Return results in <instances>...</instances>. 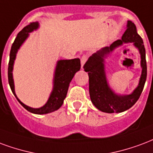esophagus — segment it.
<instances>
[{
    "label": "esophagus",
    "instance_id": "esophagus-1",
    "mask_svg": "<svg viewBox=\"0 0 153 153\" xmlns=\"http://www.w3.org/2000/svg\"><path fill=\"white\" fill-rule=\"evenodd\" d=\"M87 60H88V56L87 55H82V57H81V65H82V68L83 65L85 64V62H87Z\"/></svg>",
    "mask_w": 153,
    "mask_h": 153
}]
</instances>
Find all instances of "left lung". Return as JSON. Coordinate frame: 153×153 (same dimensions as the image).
I'll return each instance as SVG.
<instances>
[{"label": "left lung", "mask_w": 153, "mask_h": 153, "mask_svg": "<svg viewBox=\"0 0 153 153\" xmlns=\"http://www.w3.org/2000/svg\"><path fill=\"white\" fill-rule=\"evenodd\" d=\"M133 42L139 48L141 54V66L143 68L139 86L133 93L127 96H117L112 92L107 84L103 68V57L105 54L122 44L123 42ZM145 48L141 36L137 33L134 22L128 21L127 29L121 39L114 41L109 47H105L90 56L83 68L88 72L89 76V93L91 102L99 110L105 113H121L126 111L136 103L143 91L147 79V62Z\"/></svg>", "instance_id": "left-lung-1"}]
</instances>
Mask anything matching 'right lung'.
Listing matches in <instances>:
<instances>
[{
    "instance_id": "add662e5",
    "label": "right lung",
    "mask_w": 153,
    "mask_h": 153,
    "mask_svg": "<svg viewBox=\"0 0 153 153\" xmlns=\"http://www.w3.org/2000/svg\"><path fill=\"white\" fill-rule=\"evenodd\" d=\"M38 27V22H30V24L26 26L22 29L14 39V42L12 45L11 50L10 53V62L8 66V80L9 84L11 88V91L15 96L19 102L30 113L36 114H45L53 112L61 107L63 104L64 99L66 97L68 88L70 82L73 79L74 74L79 71L81 67L79 58H74L71 60H61L57 62L55 76H54V86L53 92L51 94L48 102L46 103L43 107L39 108H33L28 107L22 103L16 97L14 92V85H13V75H12V70L13 65L18 49L21 46L24 40L28 36V33Z\"/></svg>"
}]
</instances>
